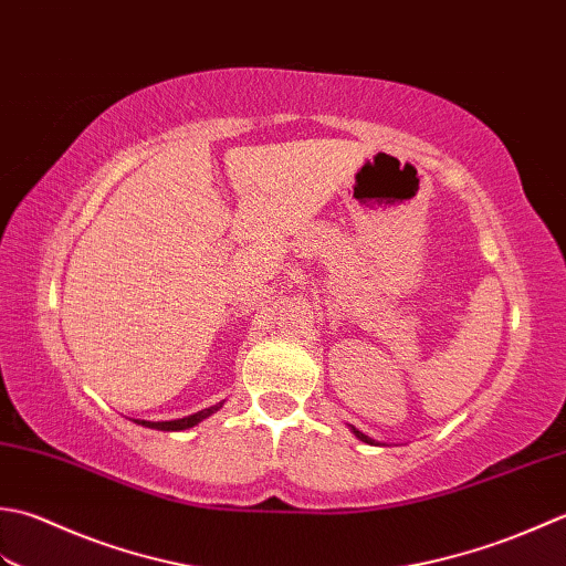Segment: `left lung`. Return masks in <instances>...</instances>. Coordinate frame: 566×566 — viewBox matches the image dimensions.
<instances>
[{
  "label": "left lung",
  "mask_w": 566,
  "mask_h": 566,
  "mask_svg": "<svg viewBox=\"0 0 566 566\" xmlns=\"http://www.w3.org/2000/svg\"><path fill=\"white\" fill-rule=\"evenodd\" d=\"M352 430H354V434H356V437H359V440H361V442H366V444H376V442L371 440V437H366L364 432H359V430H356V428H352Z\"/></svg>",
  "instance_id": "8db88e82"
}]
</instances>
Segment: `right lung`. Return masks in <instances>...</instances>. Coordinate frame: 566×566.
I'll return each instance as SVG.
<instances>
[{
  "label": "right lung",
  "mask_w": 566,
  "mask_h": 566,
  "mask_svg": "<svg viewBox=\"0 0 566 566\" xmlns=\"http://www.w3.org/2000/svg\"><path fill=\"white\" fill-rule=\"evenodd\" d=\"M219 408H222V402H217V406L212 408H205V410H198L195 415H188V418H180V420H166V422H148V420H134L138 424H144V428H151V430H164V432H178V430H188V428H195V424L202 422L205 418H210L212 412H217Z\"/></svg>",
  "instance_id": "add662e5"
}]
</instances>
